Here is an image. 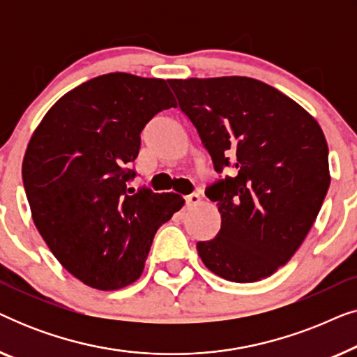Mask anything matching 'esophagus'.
I'll return each instance as SVG.
<instances>
[{"instance_id": "obj_1", "label": "esophagus", "mask_w": 357, "mask_h": 357, "mask_svg": "<svg viewBox=\"0 0 357 357\" xmlns=\"http://www.w3.org/2000/svg\"><path fill=\"white\" fill-rule=\"evenodd\" d=\"M185 202H187L188 206H197V204L202 203V197H199V193H190L185 197Z\"/></svg>"}]
</instances>
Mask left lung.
I'll use <instances>...</instances> for the list:
<instances>
[{"label": "left lung", "mask_w": 357, "mask_h": 357, "mask_svg": "<svg viewBox=\"0 0 357 357\" xmlns=\"http://www.w3.org/2000/svg\"><path fill=\"white\" fill-rule=\"evenodd\" d=\"M214 170L218 236L198 242L214 275L255 282L289 261L330 187L328 146L314 116L265 82L243 76L169 79Z\"/></svg>", "instance_id": "obj_1"}]
</instances>
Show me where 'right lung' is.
Segmentation results:
<instances>
[{
  "mask_svg": "<svg viewBox=\"0 0 357 357\" xmlns=\"http://www.w3.org/2000/svg\"><path fill=\"white\" fill-rule=\"evenodd\" d=\"M170 107L164 79L110 73L63 96L29 141L22 180L33 222L87 286L114 291L138 280L154 234L183 206L178 195L128 188L141 131Z\"/></svg>",
  "mask_w": 357,
  "mask_h": 357,
  "instance_id": "obj_1",
  "label": "right lung"
}]
</instances>
